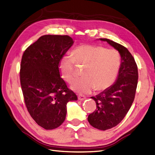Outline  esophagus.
Masks as SVG:
<instances>
[{"instance_id":"1","label":"esophagus","mask_w":155,"mask_h":155,"mask_svg":"<svg viewBox=\"0 0 155 155\" xmlns=\"http://www.w3.org/2000/svg\"><path fill=\"white\" fill-rule=\"evenodd\" d=\"M85 97H84V96L83 95H78V100H80V101H83V100H85Z\"/></svg>"}]
</instances>
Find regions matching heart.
<instances>
[{
    "instance_id": "heart-1",
    "label": "heart",
    "mask_w": 155,
    "mask_h": 155,
    "mask_svg": "<svg viewBox=\"0 0 155 155\" xmlns=\"http://www.w3.org/2000/svg\"><path fill=\"white\" fill-rule=\"evenodd\" d=\"M84 67L79 79L72 89L81 93H90L95 89L102 91L110 87L117 78L120 57L117 50L100 45L84 44L75 49L70 57L61 59L59 70L61 77L68 83L77 78L74 65Z\"/></svg>"
}]
</instances>
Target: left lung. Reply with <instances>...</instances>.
<instances>
[{
    "mask_svg": "<svg viewBox=\"0 0 155 155\" xmlns=\"http://www.w3.org/2000/svg\"><path fill=\"white\" fill-rule=\"evenodd\" d=\"M100 40L107 41L117 50L121 57L117 81L108 89L91 97L97 104V108L88 116V121L94 128L106 130L119 124L130 108L135 98L138 72L134 58L126 48L107 38Z\"/></svg>",
    "mask_w": 155,
    "mask_h": 155,
    "instance_id": "obj_1",
    "label": "left lung"
}]
</instances>
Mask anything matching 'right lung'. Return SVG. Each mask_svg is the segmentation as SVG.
Returning <instances> with one entry per match:
<instances>
[{"label":"right lung","mask_w":155,"mask_h":155,"mask_svg":"<svg viewBox=\"0 0 155 155\" xmlns=\"http://www.w3.org/2000/svg\"><path fill=\"white\" fill-rule=\"evenodd\" d=\"M73 44L68 35H44L22 56L20 82L25 103L32 118L45 130L61 126L66 118V104L78 99L61 78L58 68Z\"/></svg>","instance_id":"obj_1"}]
</instances>
